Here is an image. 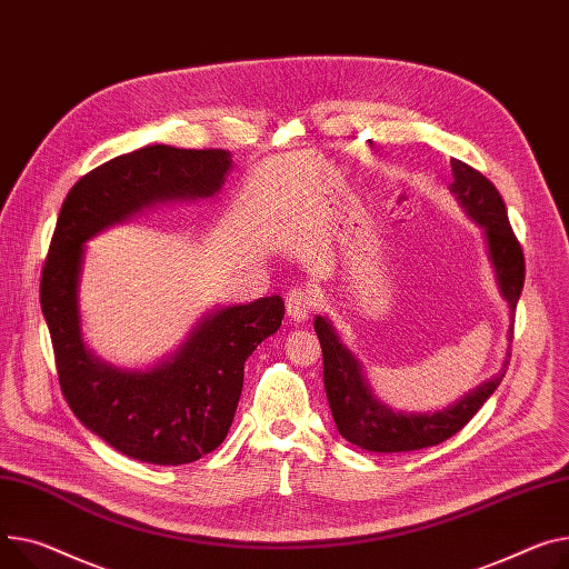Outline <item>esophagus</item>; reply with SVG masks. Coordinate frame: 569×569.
Returning a JSON list of instances; mask_svg holds the SVG:
<instances>
[{
  "label": "esophagus",
  "mask_w": 569,
  "mask_h": 569,
  "mask_svg": "<svg viewBox=\"0 0 569 569\" xmlns=\"http://www.w3.org/2000/svg\"><path fill=\"white\" fill-rule=\"evenodd\" d=\"M316 309V292L311 288H295L286 297V311L290 320L305 322Z\"/></svg>",
  "instance_id": "esophagus-1"
}]
</instances>
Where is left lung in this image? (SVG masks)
I'll return each mask as SVG.
<instances>
[{"label": "left lung", "mask_w": 569, "mask_h": 569, "mask_svg": "<svg viewBox=\"0 0 569 569\" xmlns=\"http://www.w3.org/2000/svg\"><path fill=\"white\" fill-rule=\"evenodd\" d=\"M452 184L450 192L456 194L465 212L482 226L487 256L495 268L499 290L508 301L510 313H515L517 301L523 288V251L512 233L508 221L506 203L499 189L491 184L480 171L452 158ZM316 333L322 348L325 363V391L331 407L333 423L338 432L350 443L372 450V452H407L437 446L460 432L485 400L497 391L503 375L508 370V359L503 368L489 377L487 382L465 393L458 402L441 411L419 413V411H396L375 398L370 385L366 382L363 366L359 359L340 343L331 322L322 316L316 318ZM510 343H512V325H510ZM510 357V352H508Z\"/></svg>", "instance_id": "obj_1"}]
</instances>
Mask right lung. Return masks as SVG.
<instances>
[{
  "instance_id": "add662e5",
  "label": "right lung",
  "mask_w": 569,
  "mask_h": 569,
  "mask_svg": "<svg viewBox=\"0 0 569 569\" xmlns=\"http://www.w3.org/2000/svg\"><path fill=\"white\" fill-rule=\"evenodd\" d=\"M229 150L146 146L82 176L68 192L41 277L61 393L72 413L123 456L178 467L214 450L233 423L244 361L283 320L279 295L203 316L184 343L148 370H123L89 352L80 325L84 244L158 203L214 197Z\"/></svg>"
}]
</instances>
